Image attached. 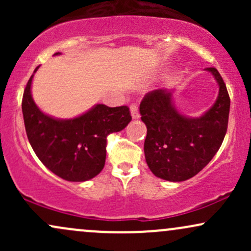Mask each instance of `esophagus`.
<instances>
[{"instance_id": "34e87169", "label": "esophagus", "mask_w": 251, "mask_h": 251, "mask_svg": "<svg viewBox=\"0 0 251 251\" xmlns=\"http://www.w3.org/2000/svg\"><path fill=\"white\" fill-rule=\"evenodd\" d=\"M129 109H131V116H132V118H133V119H138V118L140 117L139 109H138L137 103H132Z\"/></svg>"}]
</instances>
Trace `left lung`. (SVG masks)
Segmentation results:
<instances>
[{
	"label": "left lung",
	"mask_w": 251,
	"mask_h": 251,
	"mask_svg": "<svg viewBox=\"0 0 251 251\" xmlns=\"http://www.w3.org/2000/svg\"><path fill=\"white\" fill-rule=\"evenodd\" d=\"M220 85L217 100L200 118L178 113L168 89L149 92L140 102L142 120L148 127L144 152L152 174L162 179L183 181L208 165L220 150L227 128L230 98L221 74L206 68Z\"/></svg>",
	"instance_id": "8db88e82"
}]
</instances>
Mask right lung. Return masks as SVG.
<instances>
[{
    "label": "right lung",
    "instance_id": "obj_1",
    "mask_svg": "<svg viewBox=\"0 0 251 251\" xmlns=\"http://www.w3.org/2000/svg\"><path fill=\"white\" fill-rule=\"evenodd\" d=\"M33 76L25 88L22 113L28 140L37 158L62 179L85 181L96 177L105 166L107 135L127 126L132 120L129 108L99 103L74 119H54L42 113L31 98Z\"/></svg>",
    "mask_w": 251,
    "mask_h": 251
}]
</instances>
